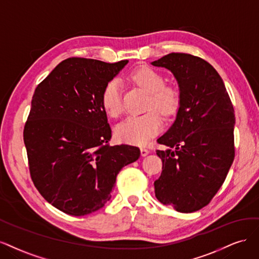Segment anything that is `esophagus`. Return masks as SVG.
<instances>
[{
	"label": "esophagus",
	"instance_id": "esophagus-1",
	"mask_svg": "<svg viewBox=\"0 0 259 259\" xmlns=\"http://www.w3.org/2000/svg\"><path fill=\"white\" fill-rule=\"evenodd\" d=\"M149 153H151V152H149L147 148H144V147H143V148H141V155H142V156H143V157L147 156V155H148Z\"/></svg>",
	"mask_w": 259,
	"mask_h": 259
}]
</instances>
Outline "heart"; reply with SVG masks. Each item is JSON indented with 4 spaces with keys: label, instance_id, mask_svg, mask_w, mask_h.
<instances>
[{
    "label": "heart",
    "instance_id": "1",
    "mask_svg": "<svg viewBox=\"0 0 259 259\" xmlns=\"http://www.w3.org/2000/svg\"><path fill=\"white\" fill-rule=\"evenodd\" d=\"M131 78L149 93L146 103L148 112L129 116L116 127L119 141L132 145H145L160 131L162 121L158 110L165 117L177 113L181 104V91L174 85H165L162 75L149 66H140L131 73ZM101 104L108 116L117 118L123 111L120 81L108 80L101 94ZM157 109L156 111L154 110Z\"/></svg>",
    "mask_w": 259,
    "mask_h": 259
}]
</instances>
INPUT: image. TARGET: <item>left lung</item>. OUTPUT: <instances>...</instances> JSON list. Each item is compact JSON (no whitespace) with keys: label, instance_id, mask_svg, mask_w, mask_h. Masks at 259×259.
<instances>
[{"label":"left lung","instance_id":"1","mask_svg":"<svg viewBox=\"0 0 259 259\" xmlns=\"http://www.w3.org/2000/svg\"><path fill=\"white\" fill-rule=\"evenodd\" d=\"M170 70L179 82L177 119L157 149L162 160L154 183L156 198L182 213L196 212L211 202L235 159V110L220 74L201 58L171 53L152 62Z\"/></svg>","mask_w":259,"mask_h":259}]
</instances>
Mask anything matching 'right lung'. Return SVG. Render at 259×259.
Masks as SVG:
<instances>
[{"mask_svg": "<svg viewBox=\"0 0 259 259\" xmlns=\"http://www.w3.org/2000/svg\"><path fill=\"white\" fill-rule=\"evenodd\" d=\"M128 63L73 57L37 85L23 129L33 184L47 202L82 216L111 199L119 171L140 157L139 147L108 142L112 130L102 90Z\"/></svg>", "mask_w": 259, "mask_h": 259, "instance_id": "add662e5", "label": "right lung"}]
</instances>
